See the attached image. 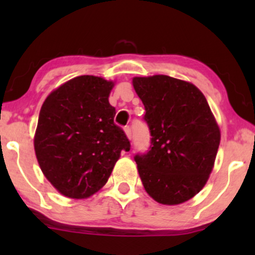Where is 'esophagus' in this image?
<instances>
[{
	"label": "esophagus",
	"instance_id": "1",
	"mask_svg": "<svg viewBox=\"0 0 255 255\" xmlns=\"http://www.w3.org/2000/svg\"><path fill=\"white\" fill-rule=\"evenodd\" d=\"M125 133H126V135L128 136V139H131V130L128 126H126L125 127Z\"/></svg>",
	"mask_w": 255,
	"mask_h": 255
}]
</instances>
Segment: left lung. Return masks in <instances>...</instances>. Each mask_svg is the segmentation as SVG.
Segmentation results:
<instances>
[{
	"label": "left lung",
	"mask_w": 255,
	"mask_h": 255,
	"mask_svg": "<svg viewBox=\"0 0 255 255\" xmlns=\"http://www.w3.org/2000/svg\"><path fill=\"white\" fill-rule=\"evenodd\" d=\"M151 134L145 153H136L141 182L157 203L189 200L209 180L221 131L201 91L168 75L134 78Z\"/></svg>",
	"instance_id": "1"
}]
</instances>
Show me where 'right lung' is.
<instances>
[{
	"mask_svg": "<svg viewBox=\"0 0 255 255\" xmlns=\"http://www.w3.org/2000/svg\"><path fill=\"white\" fill-rule=\"evenodd\" d=\"M113 81L81 75L51 92L40 109L34 151L44 176L64 197L89 198L107 183L122 151L130 150L114 124Z\"/></svg>",
	"mask_w": 255,
	"mask_h": 255,
	"instance_id": "1",
	"label": "right lung"
}]
</instances>
